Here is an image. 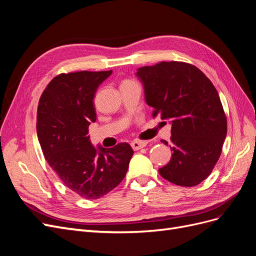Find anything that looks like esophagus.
I'll return each mask as SVG.
<instances>
[{
    "mask_svg": "<svg viewBox=\"0 0 256 256\" xmlns=\"http://www.w3.org/2000/svg\"><path fill=\"white\" fill-rule=\"evenodd\" d=\"M146 144L147 143L145 141H138V140H134V141H132V142L130 143L131 147H132L134 150H138L143 148V147L146 146Z\"/></svg>",
    "mask_w": 256,
    "mask_h": 256,
    "instance_id": "esophagus-1",
    "label": "esophagus"
}]
</instances>
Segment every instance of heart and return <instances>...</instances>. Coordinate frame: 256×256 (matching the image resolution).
Here are the masks:
<instances>
[{"instance_id": "heart-1", "label": "heart", "mask_w": 256, "mask_h": 256, "mask_svg": "<svg viewBox=\"0 0 256 256\" xmlns=\"http://www.w3.org/2000/svg\"><path fill=\"white\" fill-rule=\"evenodd\" d=\"M124 82H129V81H124Z\"/></svg>"}]
</instances>
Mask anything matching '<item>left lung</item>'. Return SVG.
Instances as JSON below:
<instances>
[{
  "mask_svg": "<svg viewBox=\"0 0 256 256\" xmlns=\"http://www.w3.org/2000/svg\"><path fill=\"white\" fill-rule=\"evenodd\" d=\"M152 118L171 120V160L160 175L193 187L210 175L222 152L228 120L218 92L194 65L161 62L138 69ZM166 145L168 142L161 140Z\"/></svg>",
  "mask_w": 256,
  "mask_h": 256,
  "instance_id": "left-lung-1",
  "label": "left lung"
}]
</instances>
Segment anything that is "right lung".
I'll list each match as a JSON object with an SVG mask.
<instances>
[{
    "mask_svg": "<svg viewBox=\"0 0 256 256\" xmlns=\"http://www.w3.org/2000/svg\"><path fill=\"white\" fill-rule=\"evenodd\" d=\"M109 72H76L53 78L37 109V136L44 156L67 188L86 198L106 196L126 176L134 150L128 143L112 148L90 142L96 120L95 92Z\"/></svg>",
    "mask_w": 256,
    "mask_h": 256,
    "instance_id": "1",
    "label": "right lung"
}]
</instances>
